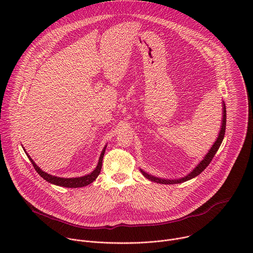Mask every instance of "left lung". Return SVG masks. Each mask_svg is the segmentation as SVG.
I'll return each mask as SVG.
<instances>
[{
    "label": "left lung",
    "instance_id": "1",
    "mask_svg": "<svg viewBox=\"0 0 253 253\" xmlns=\"http://www.w3.org/2000/svg\"><path fill=\"white\" fill-rule=\"evenodd\" d=\"M222 109H223L222 110V122H221V128H220V131H219L217 139H216V141L214 142V144L211 146V148L209 149L208 153L204 156V158L197 164V166L190 173H188L186 176L181 177V178H179V179H164V178L153 176V175H151L149 173H146L144 170L140 169V171L144 175V177H146L147 179H149L150 181H153V182H156V183H160V184H178V183L185 182V181H187V180H190V179L198 176L209 165V163L211 162L212 158L214 157L216 152H217V150L219 149L221 143L223 141L224 134H225V128H226V108H225L224 102H222Z\"/></svg>",
    "mask_w": 253,
    "mask_h": 253
}]
</instances>
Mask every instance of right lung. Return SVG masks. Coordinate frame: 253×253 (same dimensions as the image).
I'll use <instances>...</instances> for the list:
<instances>
[{"label":"right lung","mask_w":253,"mask_h":253,"mask_svg":"<svg viewBox=\"0 0 253 253\" xmlns=\"http://www.w3.org/2000/svg\"><path fill=\"white\" fill-rule=\"evenodd\" d=\"M106 147L107 145H105V147L103 148L102 152H101V155L99 157V161H98V164L96 166V168L89 174L85 175V176H82V177H74V178H63V177H57V176H54V175H51V174H48L47 172L43 171L37 164H36L34 162V160L30 157V155L26 152V150L24 149V151L26 152L28 158L30 159V161L32 162L35 170L38 172V174L44 178L46 181H48L49 183H52V184H55V185H58V186H62V187H68V188H78V187H84V186H87L89 185L90 183H92L94 180L98 177V175L100 174L101 172V168H102V161H103V157H104V153H105V150H106Z\"/></svg>","instance_id":"obj_1"}]
</instances>
